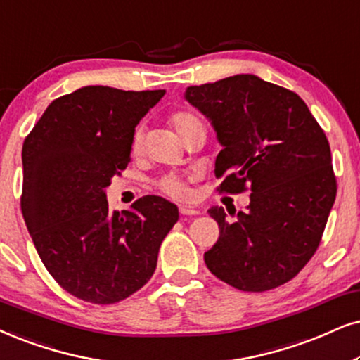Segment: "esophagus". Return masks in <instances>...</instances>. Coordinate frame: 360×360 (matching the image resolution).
Here are the masks:
<instances>
[{"mask_svg":"<svg viewBox=\"0 0 360 360\" xmlns=\"http://www.w3.org/2000/svg\"><path fill=\"white\" fill-rule=\"evenodd\" d=\"M179 212L183 214V216H198V214H199L198 209L189 207V206H181L179 207Z\"/></svg>","mask_w":360,"mask_h":360,"instance_id":"esophagus-1","label":"esophagus"}]
</instances>
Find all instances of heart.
<instances>
[{"mask_svg":"<svg viewBox=\"0 0 360 360\" xmlns=\"http://www.w3.org/2000/svg\"><path fill=\"white\" fill-rule=\"evenodd\" d=\"M171 122L181 138H186V136H188L193 129H195V127H204L201 120L195 117L194 115H191V112H176V115L171 117ZM141 148H143V136H141V131H136L133 144H131L133 154H138L141 151ZM161 188L165 193L177 199H183L186 198V194H188L183 181L177 176H167L165 179H161Z\"/></svg>","mask_w":360,"mask_h":360,"instance_id":"1","label":"heart"}]
</instances>
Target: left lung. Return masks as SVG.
<instances>
[{"instance_id": "8db88e82", "label": "left lung", "mask_w": 360, "mask_h": 360, "mask_svg": "<svg viewBox=\"0 0 360 360\" xmlns=\"http://www.w3.org/2000/svg\"><path fill=\"white\" fill-rule=\"evenodd\" d=\"M184 99L222 146L221 191L251 188L248 211L236 221L224 207L207 209L221 229L204 254L207 269L248 292L290 281L316 252L338 193L324 131L297 94L256 75L189 86Z\"/></svg>"}]
</instances>
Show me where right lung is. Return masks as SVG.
Returning a JSON list of instances; mask_svg holds the SVG:
<instances>
[{"mask_svg": "<svg viewBox=\"0 0 360 360\" xmlns=\"http://www.w3.org/2000/svg\"><path fill=\"white\" fill-rule=\"evenodd\" d=\"M165 94L84 86L54 99L22 144L26 227L49 274L86 302L115 304L143 288L179 219L159 195L122 212L106 199L129 162L136 126Z\"/></svg>", "mask_w": 360, "mask_h": 360, "instance_id": "obj_1", "label": "right lung"}]
</instances>
